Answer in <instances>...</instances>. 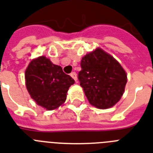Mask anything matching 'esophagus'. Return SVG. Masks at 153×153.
<instances>
[{"instance_id": "esophagus-1", "label": "esophagus", "mask_w": 153, "mask_h": 153, "mask_svg": "<svg viewBox=\"0 0 153 153\" xmlns=\"http://www.w3.org/2000/svg\"><path fill=\"white\" fill-rule=\"evenodd\" d=\"M70 75H71V77L72 79H74V81H77V74L75 72H72V73H71Z\"/></svg>"}]
</instances>
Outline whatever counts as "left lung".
<instances>
[{
  "label": "left lung",
  "instance_id": "obj_1",
  "mask_svg": "<svg viewBox=\"0 0 153 153\" xmlns=\"http://www.w3.org/2000/svg\"><path fill=\"white\" fill-rule=\"evenodd\" d=\"M78 79L92 105L107 109L120 100L127 82V75L111 55L96 49L81 60Z\"/></svg>",
  "mask_w": 153,
  "mask_h": 153
}]
</instances>
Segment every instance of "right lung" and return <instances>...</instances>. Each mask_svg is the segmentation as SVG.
I'll return each mask as SVG.
<instances>
[{
	"mask_svg": "<svg viewBox=\"0 0 153 153\" xmlns=\"http://www.w3.org/2000/svg\"><path fill=\"white\" fill-rule=\"evenodd\" d=\"M27 91L32 99L48 110L55 109L67 98L68 89L74 83L62 67L45 56L32 60L25 71Z\"/></svg>",
	"mask_w": 153,
	"mask_h": 153,
	"instance_id": "right-lung-1",
	"label": "right lung"
}]
</instances>
